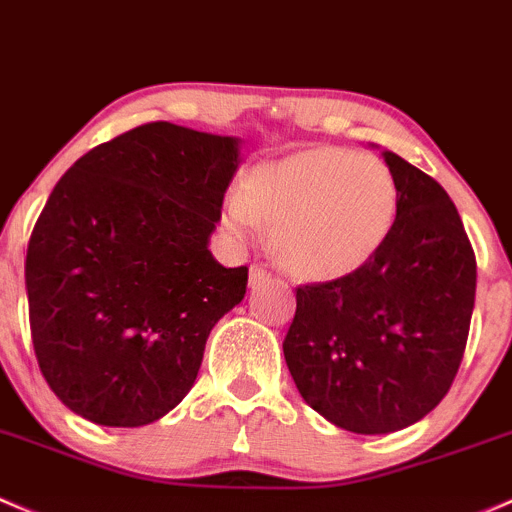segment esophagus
Returning a JSON list of instances; mask_svg holds the SVG:
<instances>
[{
    "label": "esophagus",
    "mask_w": 512,
    "mask_h": 512,
    "mask_svg": "<svg viewBox=\"0 0 512 512\" xmlns=\"http://www.w3.org/2000/svg\"><path fill=\"white\" fill-rule=\"evenodd\" d=\"M270 277H272V274H270V270H267V267H262V265H252L250 267V287H260V284H265Z\"/></svg>",
    "instance_id": "esophagus-1"
}]
</instances>
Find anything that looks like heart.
I'll list each match as a JSON object with an SVG mask.
<instances>
[{
	"mask_svg": "<svg viewBox=\"0 0 512 512\" xmlns=\"http://www.w3.org/2000/svg\"><path fill=\"white\" fill-rule=\"evenodd\" d=\"M400 191L385 161L341 147H314L255 166L240 196L220 206V228L238 245L272 230L279 265L306 282L363 270L385 247Z\"/></svg>",
	"mask_w": 512,
	"mask_h": 512,
	"instance_id": "1",
	"label": "heart"
}]
</instances>
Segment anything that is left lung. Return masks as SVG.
Here are the masks:
<instances>
[{
    "instance_id": "1",
    "label": "left lung",
    "mask_w": 512,
    "mask_h": 512,
    "mask_svg": "<svg viewBox=\"0 0 512 512\" xmlns=\"http://www.w3.org/2000/svg\"><path fill=\"white\" fill-rule=\"evenodd\" d=\"M400 191L385 247L355 274L297 289L284 360L306 405L355 434H390L444 400L469 338L476 257L449 193L383 152Z\"/></svg>"
}]
</instances>
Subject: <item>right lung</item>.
Returning <instances> with one entry per match:
<instances>
[{
    "label": "right lung",
    "instance_id": "add662e5",
    "mask_svg": "<svg viewBox=\"0 0 512 512\" xmlns=\"http://www.w3.org/2000/svg\"><path fill=\"white\" fill-rule=\"evenodd\" d=\"M240 139L149 122L63 174L26 252L31 341L48 387L102 427H144L196 383L247 267L208 250Z\"/></svg>",
    "mask_w": 512,
    "mask_h": 512
}]
</instances>
